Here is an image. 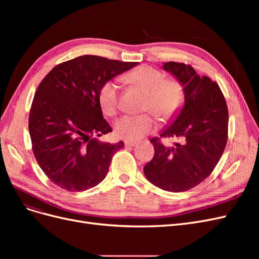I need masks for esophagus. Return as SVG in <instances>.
<instances>
[{
  "label": "esophagus",
  "instance_id": "34e87169",
  "mask_svg": "<svg viewBox=\"0 0 259 259\" xmlns=\"http://www.w3.org/2000/svg\"><path fill=\"white\" fill-rule=\"evenodd\" d=\"M124 144L126 147H134V146H136L137 143L135 142V140H125Z\"/></svg>",
  "mask_w": 259,
  "mask_h": 259
}]
</instances>
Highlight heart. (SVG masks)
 I'll list each match as a JSON object with an SVG mask.
<instances>
[{
  "instance_id": "b5f03b06",
  "label": "heart",
  "mask_w": 259,
  "mask_h": 259,
  "mask_svg": "<svg viewBox=\"0 0 259 259\" xmlns=\"http://www.w3.org/2000/svg\"><path fill=\"white\" fill-rule=\"evenodd\" d=\"M122 80L132 89L145 94L143 111L136 115H123L114 123V134L117 138L138 140L156 128V117L166 123L182 111L186 101V88L175 77H165L160 69L151 66H139L124 74ZM119 86L113 81H107L100 86L98 103L107 116H114L119 109Z\"/></svg>"
}]
</instances>
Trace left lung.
Instances as JSON below:
<instances>
[{
    "mask_svg": "<svg viewBox=\"0 0 259 259\" xmlns=\"http://www.w3.org/2000/svg\"><path fill=\"white\" fill-rule=\"evenodd\" d=\"M163 68L183 82L186 101L175 122L150 140L154 155L144 173L163 190L183 192L206 179L221 160L228 140V107L218 84L200 77L190 65L169 61ZM161 138H179L182 143L169 148Z\"/></svg>",
    "mask_w": 259,
    "mask_h": 259,
    "instance_id": "left-lung-1",
    "label": "left lung"
}]
</instances>
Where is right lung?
<instances>
[{"mask_svg": "<svg viewBox=\"0 0 259 259\" xmlns=\"http://www.w3.org/2000/svg\"><path fill=\"white\" fill-rule=\"evenodd\" d=\"M137 62L83 55L54 67L38 84L29 113V133L38 165L67 191L101 183L124 143H100L112 132L98 103L100 86Z\"/></svg>", "mask_w": 259, "mask_h": 259, "instance_id": "add662e5", "label": "right lung"}]
</instances>
